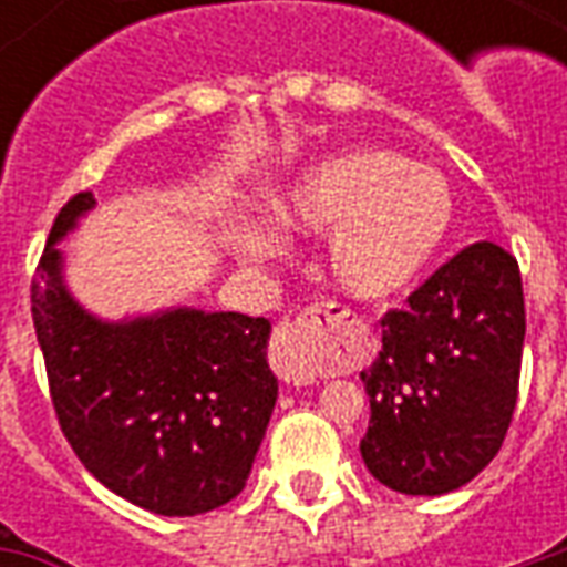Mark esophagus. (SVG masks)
Masks as SVG:
<instances>
[{"label": "esophagus", "instance_id": "1", "mask_svg": "<svg viewBox=\"0 0 567 567\" xmlns=\"http://www.w3.org/2000/svg\"><path fill=\"white\" fill-rule=\"evenodd\" d=\"M346 319V309L337 303H316L303 309L297 319L282 321L272 337V370L276 377L288 385H312L319 377L316 352H319L321 337L333 331Z\"/></svg>", "mask_w": 567, "mask_h": 567}]
</instances>
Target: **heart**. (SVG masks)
I'll return each mask as SVG.
<instances>
[{
    "label": "heart",
    "mask_w": 567,
    "mask_h": 567,
    "mask_svg": "<svg viewBox=\"0 0 567 567\" xmlns=\"http://www.w3.org/2000/svg\"><path fill=\"white\" fill-rule=\"evenodd\" d=\"M279 215L291 230L330 236L328 267L346 295L385 303L427 272L455 224L450 182L394 151H346L312 163L285 190ZM243 258L282 251L279 234L260 221L236 230Z\"/></svg>",
    "instance_id": "heart-1"
}]
</instances>
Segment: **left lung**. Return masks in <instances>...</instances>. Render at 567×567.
<instances>
[{"label":"left lung","mask_w":567,"mask_h":567,"mask_svg":"<svg viewBox=\"0 0 567 567\" xmlns=\"http://www.w3.org/2000/svg\"><path fill=\"white\" fill-rule=\"evenodd\" d=\"M382 352L361 382V458L382 486L443 495L471 483L511 427L525 340L519 264L471 243L380 319Z\"/></svg>","instance_id":"1"}]
</instances>
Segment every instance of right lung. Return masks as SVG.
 <instances>
[{
    "instance_id": "obj_1",
    "label": "right lung",
    "mask_w": 567,
    "mask_h": 567,
    "mask_svg": "<svg viewBox=\"0 0 567 567\" xmlns=\"http://www.w3.org/2000/svg\"><path fill=\"white\" fill-rule=\"evenodd\" d=\"M93 209L81 190L56 212L32 276V324L56 422L105 488L161 516L236 498L276 406L270 321L173 309L109 324L69 297L54 243Z\"/></svg>"
}]
</instances>
